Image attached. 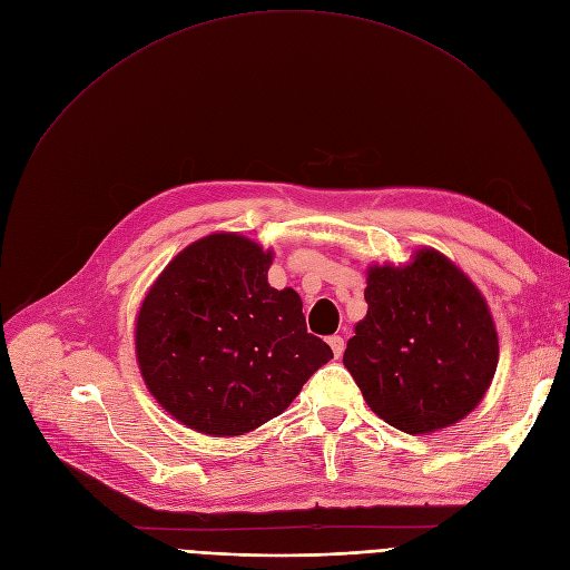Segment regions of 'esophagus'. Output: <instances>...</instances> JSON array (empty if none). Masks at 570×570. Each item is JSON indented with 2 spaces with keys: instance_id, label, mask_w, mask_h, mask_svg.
<instances>
[{
  "instance_id": "1",
  "label": "esophagus",
  "mask_w": 570,
  "mask_h": 570,
  "mask_svg": "<svg viewBox=\"0 0 570 570\" xmlns=\"http://www.w3.org/2000/svg\"><path fill=\"white\" fill-rule=\"evenodd\" d=\"M327 344H331V348H333L335 357H340V355L344 353V340H342L340 335H333L331 340H327Z\"/></svg>"
}]
</instances>
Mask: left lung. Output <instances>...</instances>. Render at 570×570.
Here are the masks:
<instances>
[{"instance_id": "8db88e82", "label": "left lung", "mask_w": 570, "mask_h": 570, "mask_svg": "<svg viewBox=\"0 0 570 570\" xmlns=\"http://www.w3.org/2000/svg\"><path fill=\"white\" fill-rule=\"evenodd\" d=\"M365 301L344 367L387 425L430 434L483 402L499 337L485 295L460 265L432 247L402 265L372 263Z\"/></svg>"}]
</instances>
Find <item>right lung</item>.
Listing matches in <instances>:
<instances>
[{
	"label": "right lung",
	"instance_id": "right-lung-1",
	"mask_svg": "<svg viewBox=\"0 0 570 570\" xmlns=\"http://www.w3.org/2000/svg\"><path fill=\"white\" fill-rule=\"evenodd\" d=\"M273 258L245 235L209 233L179 252L142 297L134 327L140 376L194 432H254L333 357L307 333L301 295L267 284Z\"/></svg>",
	"mask_w": 570,
	"mask_h": 570
}]
</instances>
